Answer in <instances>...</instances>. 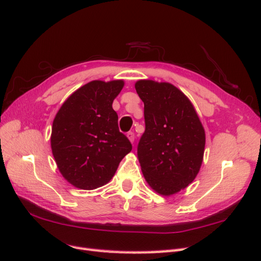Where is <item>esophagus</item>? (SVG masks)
I'll return each mask as SVG.
<instances>
[{
	"label": "esophagus",
	"mask_w": 261,
	"mask_h": 261,
	"mask_svg": "<svg viewBox=\"0 0 261 261\" xmlns=\"http://www.w3.org/2000/svg\"><path fill=\"white\" fill-rule=\"evenodd\" d=\"M127 138L129 139L130 143H134V140H135V134H134V132L127 133Z\"/></svg>",
	"instance_id": "34e87169"
}]
</instances>
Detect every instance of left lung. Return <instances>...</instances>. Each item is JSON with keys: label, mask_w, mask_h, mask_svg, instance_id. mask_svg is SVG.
Returning a JSON list of instances; mask_svg holds the SVG:
<instances>
[{"label": "left lung", "mask_w": 261, "mask_h": 261, "mask_svg": "<svg viewBox=\"0 0 261 261\" xmlns=\"http://www.w3.org/2000/svg\"><path fill=\"white\" fill-rule=\"evenodd\" d=\"M146 129L137 146L149 186L163 196L186 188L200 170L206 135L192 102L175 86L138 81Z\"/></svg>", "instance_id": "8db88e82"}]
</instances>
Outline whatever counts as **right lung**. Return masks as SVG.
Masks as SVG:
<instances>
[{"mask_svg": "<svg viewBox=\"0 0 261 261\" xmlns=\"http://www.w3.org/2000/svg\"><path fill=\"white\" fill-rule=\"evenodd\" d=\"M123 87V81H92L70 94L54 117L52 153L63 177L77 188L106 185L130 152L112 108Z\"/></svg>", "mask_w": 261, "mask_h": 261, "instance_id": "obj_1", "label": "right lung"}]
</instances>
